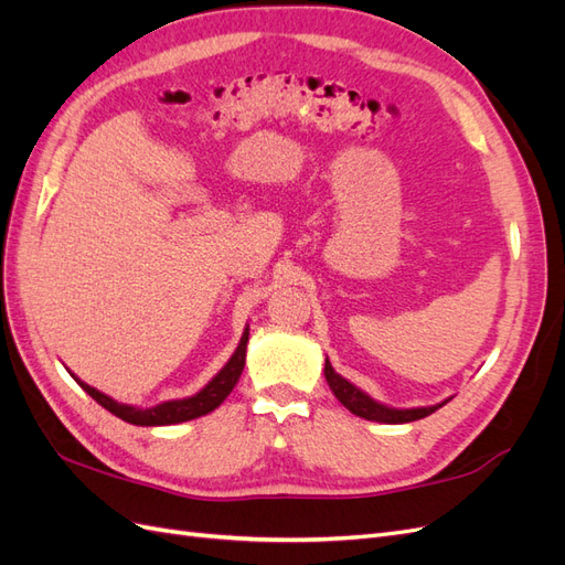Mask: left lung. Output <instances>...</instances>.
<instances>
[{
    "label": "left lung",
    "instance_id": "1",
    "mask_svg": "<svg viewBox=\"0 0 565 565\" xmlns=\"http://www.w3.org/2000/svg\"><path fill=\"white\" fill-rule=\"evenodd\" d=\"M324 377H327V384L331 392H334V396L343 403L345 408H349L353 415L365 417V420H374V423H386V425L413 423V420H420V417H427L434 411L446 406V401L437 403V406H429V408H403L401 411V408L382 406V403L370 398L365 392H360L358 386H353L349 380H343L341 374H337L329 360L324 363Z\"/></svg>",
    "mask_w": 565,
    "mask_h": 565
}]
</instances>
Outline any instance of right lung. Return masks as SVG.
I'll list each match as a JSON object with an SVG mask.
<instances>
[{"mask_svg": "<svg viewBox=\"0 0 565 565\" xmlns=\"http://www.w3.org/2000/svg\"><path fill=\"white\" fill-rule=\"evenodd\" d=\"M245 345H248V329L243 331L238 349L234 351V355L228 358V363L214 374L212 382L205 388H200L195 396L177 398V401H164V403H159V406H152V408L126 406V403L114 401L107 394L97 392L95 386L81 382L78 377H74V374H71V377H74L81 384V388H85V392H88L99 403V406L107 408L111 415L121 417L124 423L140 425V427L179 425V423H185V420H195V417L207 415L214 408H220L222 403H224V398L231 392H234V386H236L241 372H243V365H245Z\"/></svg>", "mask_w": 565, "mask_h": 565, "instance_id": "add662e5", "label": "right lung"}]
</instances>
